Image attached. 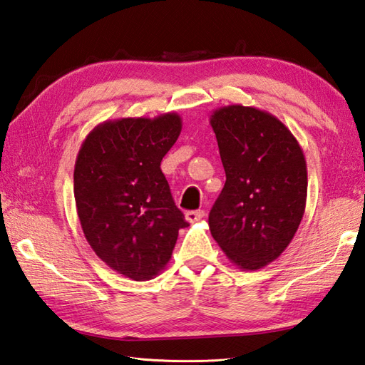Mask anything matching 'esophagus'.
I'll return each mask as SVG.
<instances>
[{
  "label": "esophagus",
  "mask_w": 365,
  "mask_h": 365,
  "mask_svg": "<svg viewBox=\"0 0 365 365\" xmlns=\"http://www.w3.org/2000/svg\"><path fill=\"white\" fill-rule=\"evenodd\" d=\"M203 217H205V210H189V212H185V220L190 223L198 222Z\"/></svg>",
  "instance_id": "34e87169"
}]
</instances>
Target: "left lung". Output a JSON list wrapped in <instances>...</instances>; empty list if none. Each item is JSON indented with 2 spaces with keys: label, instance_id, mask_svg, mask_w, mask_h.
<instances>
[{
  "label": "left lung",
  "instance_id": "obj_1",
  "mask_svg": "<svg viewBox=\"0 0 365 365\" xmlns=\"http://www.w3.org/2000/svg\"><path fill=\"white\" fill-rule=\"evenodd\" d=\"M226 182L209 230L230 261L257 270L279 257L304 214L307 170L289 128L269 112L231 104L210 115Z\"/></svg>",
  "mask_w": 365,
  "mask_h": 365
}]
</instances>
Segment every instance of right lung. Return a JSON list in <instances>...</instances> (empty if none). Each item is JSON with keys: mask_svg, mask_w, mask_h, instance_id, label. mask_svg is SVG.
Here are the masks:
<instances>
[{"mask_svg": "<svg viewBox=\"0 0 365 365\" xmlns=\"http://www.w3.org/2000/svg\"><path fill=\"white\" fill-rule=\"evenodd\" d=\"M181 128L176 112L109 120L79 148L73 180L81 228L96 256L129 279L164 270L178 231L189 225L160 170Z\"/></svg>", "mask_w": 365, "mask_h": 365, "instance_id": "add662e5", "label": "right lung"}]
</instances>
